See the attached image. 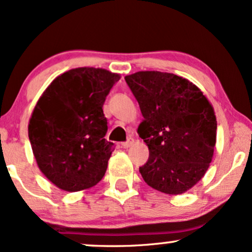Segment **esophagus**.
<instances>
[{
	"label": "esophagus",
	"instance_id": "34e87169",
	"mask_svg": "<svg viewBox=\"0 0 252 252\" xmlns=\"http://www.w3.org/2000/svg\"><path fill=\"white\" fill-rule=\"evenodd\" d=\"M134 138H129L128 141H126V142H124V143H122V147L123 148H126V149H128V148H130V147L132 146V144H134Z\"/></svg>",
	"mask_w": 252,
	"mask_h": 252
}]
</instances>
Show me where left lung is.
Returning <instances> with one entry per match:
<instances>
[{
	"instance_id": "1",
	"label": "left lung",
	"mask_w": 252,
	"mask_h": 252,
	"mask_svg": "<svg viewBox=\"0 0 252 252\" xmlns=\"http://www.w3.org/2000/svg\"><path fill=\"white\" fill-rule=\"evenodd\" d=\"M144 120L137 134L149 149L140 168L148 186L182 194L201 180L212 162L217 118L212 104L186 78L160 71L126 76Z\"/></svg>"
}]
</instances>
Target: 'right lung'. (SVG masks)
<instances>
[{
  "label": "right lung",
  "instance_id": "right-lung-1",
  "mask_svg": "<svg viewBox=\"0 0 252 252\" xmlns=\"http://www.w3.org/2000/svg\"><path fill=\"white\" fill-rule=\"evenodd\" d=\"M121 79L105 68L63 72L42 92L28 123L39 169L66 192L91 189L103 179L114 143L106 142L103 104Z\"/></svg>",
  "mask_w": 252,
  "mask_h": 252
}]
</instances>
